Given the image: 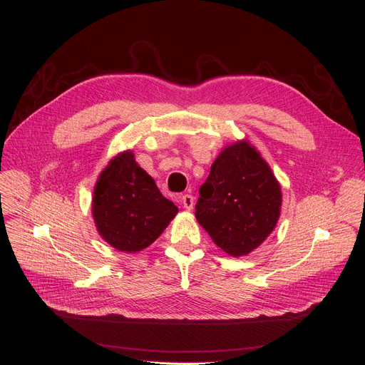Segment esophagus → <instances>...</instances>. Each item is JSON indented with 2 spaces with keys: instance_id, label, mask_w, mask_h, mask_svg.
Wrapping results in <instances>:
<instances>
[{
  "instance_id": "34e87169",
  "label": "esophagus",
  "mask_w": 365,
  "mask_h": 365,
  "mask_svg": "<svg viewBox=\"0 0 365 365\" xmlns=\"http://www.w3.org/2000/svg\"><path fill=\"white\" fill-rule=\"evenodd\" d=\"M181 204L187 210V212H190V210L195 207V197L192 195H184L181 197Z\"/></svg>"
}]
</instances>
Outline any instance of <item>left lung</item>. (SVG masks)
<instances>
[{"label":"left lung","mask_w":365,"mask_h":365,"mask_svg":"<svg viewBox=\"0 0 365 365\" xmlns=\"http://www.w3.org/2000/svg\"><path fill=\"white\" fill-rule=\"evenodd\" d=\"M196 219L228 256L240 257L260 247L277 225L282 187L248 140L225 146L200 189Z\"/></svg>","instance_id":"1"}]
</instances>
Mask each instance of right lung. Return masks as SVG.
<instances>
[{
    "label": "right lung",
    "mask_w": 365,
    "mask_h": 365,
    "mask_svg": "<svg viewBox=\"0 0 365 365\" xmlns=\"http://www.w3.org/2000/svg\"><path fill=\"white\" fill-rule=\"evenodd\" d=\"M91 212L98 235L113 248L134 254L153 244L178 207L165 200L130 149L117 153L98 175Z\"/></svg>",
    "instance_id": "add662e5"
}]
</instances>
